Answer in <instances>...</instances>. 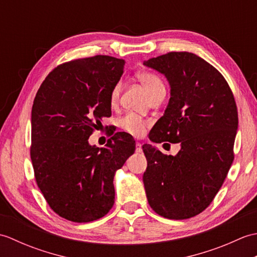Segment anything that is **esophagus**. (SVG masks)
I'll list each match as a JSON object with an SVG mask.
<instances>
[{"mask_svg": "<svg viewBox=\"0 0 257 257\" xmlns=\"http://www.w3.org/2000/svg\"><path fill=\"white\" fill-rule=\"evenodd\" d=\"M141 151H143V148H141V144L136 143V152H141Z\"/></svg>", "mask_w": 257, "mask_h": 257, "instance_id": "esophagus-1", "label": "esophagus"}]
</instances>
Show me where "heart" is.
Segmentation results:
<instances>
[{"label": "heart", "mask_w": 257, "mask_h": 257, "mask_svg": "<svg viewBox=\"0 0 257 257\" xmlns=\"http://www.w3.org/2000/svg\"><path fill=\"white\" fill-rule=\"evenodd\" d=\"M137 77L141 84L144 85L145 88L148 91L149 96L152 98L159 92L166 90L165 84H163L162 79L159 75H157L154 72H149V70H144V72L138 73ZM120 91H121V81H117L116 84L112 86L110 91V103L111 105H116L119 100ZM145 119L137 116L135 113H127L121 119L119 120L120 128L123 129L124 132L132 134L134 136H141L145 132V128L147 125Z\"/></svg>", "instance_id": "obj_1"}]
</instances>
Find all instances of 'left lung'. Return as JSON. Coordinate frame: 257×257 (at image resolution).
<instances>
[{"mask_svg":"<svg viewBox=\"0 0 257 257\" xmlns=\"http://www.w3.org/2000/svg\"><path fill=\"white\" fill-rule=\"evenodd\" d=\"M167 77L171 97L149 134L157 144H181L177 156L144 145V184L150 206L171 220L190 219L210 205L234 160L238 125L233 92L223 75L189 52H170L144 63Z\"/></svg>","mask_w":257,"mask_h":257,"instance_id":"8db88e82","label":"left lung"}]
</instances>
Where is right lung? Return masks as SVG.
Returning a JSON list of instances; mask_svg holds the SVG:
<instances>
[{
	"instance_id": "right-lung-1",
	"label": "right lung",
	"mask_w": 257,
	"mask_h": 257,
	"mask_svg": "<svg viewBox=\"0 0 257 257\" xmlns=\"http://www.w3.org/2000/svg\"><path fill=\"white\" fill-rule=\"evenodd\" d=\"M124 61L107 55L74 59L47 75L32 107L31 159L36 183L51 209L68 221L105 216L114 202V172L135 152L129 134L105 148L89 136L111 116L110 91Z\"/></svg>"
}]
</instances>
